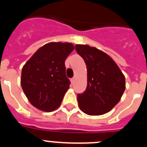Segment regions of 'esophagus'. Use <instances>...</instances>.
I'll use <instances>...</instances> for the list:
<instances>
[{
  "mask_svg": "<svg viewBox=\"0 0 147 147\" xmlns=\"http://www.w3.org/2000/svg\"><path fill=\"white\" fill-rule=\"evenodd\" d=\"M74 81H75V78L74 77L72 78V79H71V82H72V83L74 82Z\"/></svg>",
  "mask_w": 147,
  "mask_h": 147,
  "instance_id": "34e87169",
  "label": "esophagus"
}]
</instances>
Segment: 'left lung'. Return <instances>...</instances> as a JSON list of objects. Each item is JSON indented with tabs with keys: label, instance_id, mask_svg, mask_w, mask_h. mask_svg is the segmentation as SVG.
<instances>
[{
	"label": "left lung",
	"instance_id": "obj_1",
	"mask_svg": "<svg viewBox=\"0 0 147 147\" xmlns=\"http://www.w3.org/2000/svg\"><path fill=\"white\" fill-rule=\"evenodd\" d=\"M87 66L88 85L78 94L79 107L89 115L107 113L119 103L126 88L125 77L108 54L88 45H76Z\"/></svg>",
	"mask_w": 147,
	"mask_h": 147
}]
</instances>
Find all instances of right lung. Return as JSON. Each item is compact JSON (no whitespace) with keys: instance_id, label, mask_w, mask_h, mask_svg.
Instances as JSON below:
<instances>
[{"instance_id":"right-lung-1","label":"right lung","mask_w":147,"mask_h":147,"mask_svg":"<svg viewBox=\"0 0 147 147\" xmlns=\"http://www.w3.org/2000/svg\"><path fill=\"white\" fill-rule=\"evenodd\" d=\"M74 49L71 42H49L23 65L20 84L34 107L45 112L59 107L70 85L65 61Z\"/></svg>"}]
</instances>
